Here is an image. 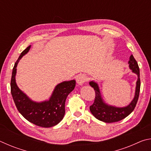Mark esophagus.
<instances>
[{"instance_id": "obj_1", "label": "esophagus", "mask_w": 151, "mask_h": 151, "mask_svg": "<svg viewBox=\"0 0 151 151\" xmlns=\"http://www.w3.org/2000/svg\"><path fill=\"white\" fill-rule=\"evenodd\" d=\"M88 78L87 76L85 75H81L76 78V83L79 85H83L85 82L87 81Z\"/></svg>"}]
</instances>
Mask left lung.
Instances as JSON below:
<instances>
[{
    "label": "left lung",
    "instance_id": "8db88e82",
    "mask_svg": "<svg viewBox=\"0 0 151 151\" xmlns=\"http://www.w3.org/2000/svg\"><path fill=\"white\" fill-rule=\"evenodd\" d=\"M129 67L132 70V72L137 74L138 79L137 81L136 91L133 100L131 101L129 105L119 108V107L112 106L104 103L99 90L98 84L94 81H91L89 85L93 87L95 92V98L93 104L90 106V111L93 116L99 121L104 122H114L121 121L127 116H129L133 111L139 99L140 88V71L137 60L132 55L130 57L129 61Z\"/></svg>",
    "mask_w": 151,
    "mask_h": 151
}]
</instances>
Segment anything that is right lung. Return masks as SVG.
Segmentation results:
<instances>
[{
  "mask_svg": "<svg viewBox=\"0 0 151 151\" xmlns=\"http://www.w3.org/2000/svg\"><path fill=\"white\" fill-rule=\"evenodd\" d=\"M30 45L24 50L15 63L12 69L11 81V91L18 111L27 121L39 127L48 128L62 121L65 113L66 97L72 92L76 85V81L72 80L58 84L48 101L37 103L30 99L17 85L15 76L17 66L20 58L29 52Z\"/></svg>",
  "mask_w": 151,
  "mask_h": 151,
  "instance_id": "1",
  "label": "right lung"
}]
</instances>
